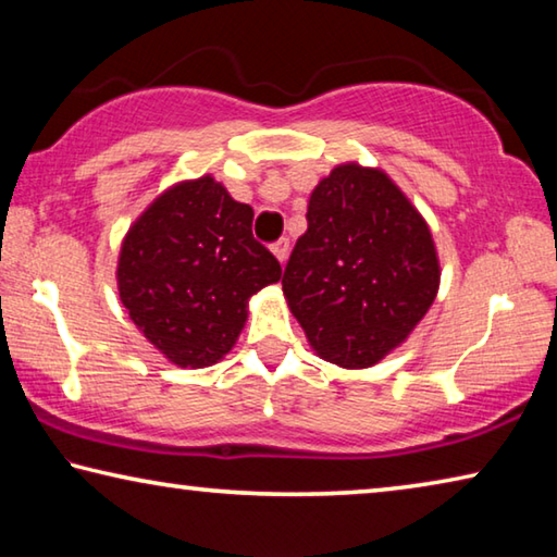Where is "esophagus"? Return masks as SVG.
<instances>
[{
	"label": "esophagus",
	"instance_id": "1",
	"mask_svg": "<svg viewBox=\"0 0 557 557\" xmlns=\"http://www.w3.org/2000/svg\"><path fill=\"white\" fill-rule=\"evenodd\" d=\"M270 250H272V256H275L280 262H285L287 256H289V240L287 238H280V240H275V243L270 245Z\"/></svg>",
	"mask_w": 557,
	"mask_h": 557
}]
</instances>
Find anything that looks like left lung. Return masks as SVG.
Wrapping results in <instances>:
<instances>
[{"label": "left lung", "mask_w": 557, "mask_h": 557, "mask_svg": "<svg viewBox=\"0 0 557 557\" xmlns=\"http://www.w3.org/2000/svg\"><path fill=\"white\" fill-rule=\"evenodd\" d=\"M307 223L282 277L289 312L319 358L371 369L437 297L430 225L383 169L356 162L314 186Z\"/></svg>", "instance_id": "obj_1"}]
</instances>
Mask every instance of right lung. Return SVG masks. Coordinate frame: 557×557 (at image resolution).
Listing matches in <instances>:
<instances>
[{
  "label": "right lung",
  "mask_w": 557,
  "mask_h": 557,
  "mask_svg": "<svg viewBox=\"0 0 557 557\" xmlns=\"http://www.w3.org/2000/svg\"><path fill=\"white\" fill-rule=\"evenodd\" d=\"M282 277L252 238V209L211 174L169 186L120 245V301L178 369L219 363L248 322V301Z\"/></svg>",
  "instance_id": "right-lung-1"
}]
</instances>
